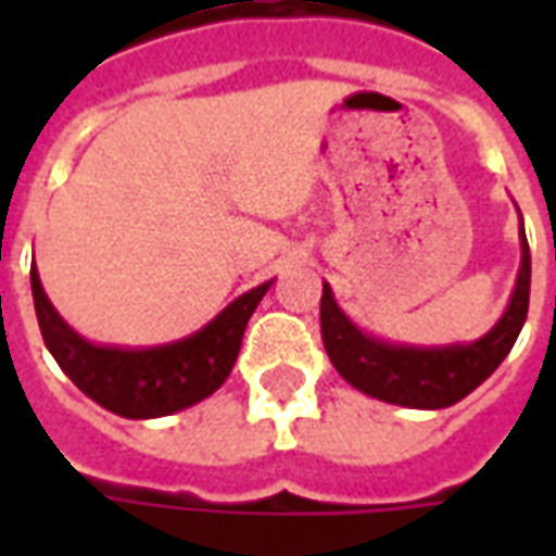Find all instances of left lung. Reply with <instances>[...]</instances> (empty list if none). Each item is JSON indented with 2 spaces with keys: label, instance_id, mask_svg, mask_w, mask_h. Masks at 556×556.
Here are the masks:
<instances>
[{
  "label": "left lung",
  "instance_id": "8db88e82",
  "mask_svg": "<svg viewBox=\"0 0 556 556\" xmlns=\"http://www.w3.org/2000/svg\"><path fill=\"white\" fill-rule=\"evenodd\" d=\"M530 306V247L521 223V267L515 279L509 306L497 325L477 342L467 345H393L384 339L363 333L349 321L333 301L325 282L321 291V339L337 372L361 393L402 408L438 410L462 402L489 378L503 357L513 351Z\"/></svg>",
  "mask_w": 556,
  "mask_h": 556
}]
</instances>
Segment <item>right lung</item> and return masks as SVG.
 <instances>
[{"instance_id":"add662e5","label":"right lung","mask_w":556,"mask_h":556,"mask_svg":"<svg viewBox=\"0 0 556 556\" xmlns=\"http://www.w3.org/2000/svg\"><path fill=\"white\" fill-rule=\"evenodd\" d=\"M267 289L270 282L241 294L193 337L157 349H110L91 345L55 313L31 267V298L43 345L86 396L127 419L166 417L219 390L238 361L247 321Z\"/></svg>"}]
</instances>
